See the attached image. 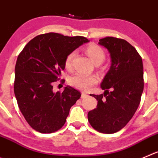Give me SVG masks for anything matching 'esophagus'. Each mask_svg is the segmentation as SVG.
Here are the masks:
<instances>
[{
    "mask_svg": "<svg viewBox=\"0 0 158 158\" xmlns=\"http://www.w3.org/2000/svg\"><path fill=\"white\" fill-rule=\"evenodd\" d=\"M86 97H88V94H85V93H84V92H82L81 93V98H85Z\"/></svg>",
    "mask_w": 158,
    "mask_h": 158,
    "instance_id": "obj_1",
    "label": "esophagus"
}]
</instances>
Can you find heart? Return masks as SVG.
I'll use <instances>...</instances> for the list:
<instances>
[{"mask_svg": "<svg viewBox=\"0 0 158 158\" xmlns=\"http://www.w3.org/2000/svg\"><path fill=\"white\" fill-rule=\"evenodd\" d=\"M85 52L89 56L92 62L95 64H99L106 58V52L104 49L95 43H91L85 48ZM75 56V51H72L66 56L64 66L66 69L70 70L72 67V61ZM98 82L97 77L94 75H85L80 73H77L69 78V84L71 86L82 90L88 91Z\"/></svg>", "mask_w": 158, "mask_h": 158, "instance_id": "heart-1", "label": "heart"}]
</instances>
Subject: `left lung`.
<instances>
[{"instance_id": "left-lung-1", "label": "left lung", "mask_w": 158, "mask_h": 158, "mask_svg": "<svg viewBox=\"0 0 158 158\" xmlns=\"http://www.w3.org/2000/svg\"><path fill=\"white\" fill-rule=\"evenodd\" d=\"M98 43L109 50L112 64L101 84L104 94L91 95L98 105L88 112V118L97 131L114 133L126 127L140 103L144 86L143 61L125 40L108 36Z\"/></svg>"}]
</instances>
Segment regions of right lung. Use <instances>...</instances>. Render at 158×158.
I'll return each mask as SVG.
<instances>
[{
    "label": "right lung",
    "mask_w": 158,
    "mask_h": 158,
    "mask_svg": "<svg viewBox=\"0 0 158 158\" xmlns=\"http://www.w3.org/2000/svg\"><path fill=\"white\" fill-rule=\"evenodd\" d=\"M88 40L49 32L30 40L18 56L14 91L19 109L30 127L42 133L57 131L65 124L81 93L71 87L52 91L64 70L65 58Z\"/></svg>",
    "instance_id": "right-lung-1"
}]
</instances>
